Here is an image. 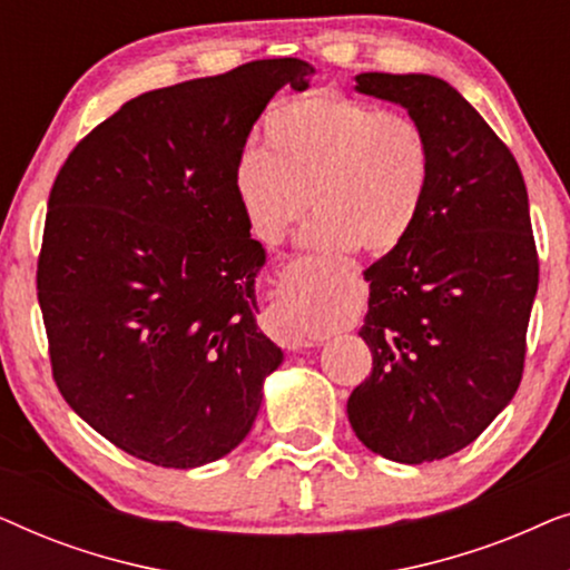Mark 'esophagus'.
Returning a JSON list of instances; mask_svg holds the SVG:
<instances>
[{
	"instance_id": "34e87169",
	"label": "esophagus",
	"mask_w": 570,
	"mask_h": 570,
	"mask_svg": "<svg viewBox=\"0 0 570 570\" xmlns=\"http://www.w3.org/2000/svg\"><path fill=\"white\" fill-rule=\"evenodd\" d=\"M324 285L314 275L291 269L283 279V298L269 308L267 330L279 345L311 347L324 337L322 330Z\"/></svg>"
}]
</instances>
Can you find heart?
<instances>
[{"label":"heart","mask_w":570,"mask_h":570,"mask_svg":"<svg viewBox=\"0 0 570 570\" xmlns=\"http://www.w3.org/2000/svg\"><path fill=\"white\" fill-rule=\"evenodd\" d=\"M262 147H244L233 163V191L248 228L279 244L306 215L318 248L355 246L386 254L402 244L423 213L433 176L425 129L402 111L316 90L264 116Z\"/></svg>","instance_id":"1"}]
</instances>
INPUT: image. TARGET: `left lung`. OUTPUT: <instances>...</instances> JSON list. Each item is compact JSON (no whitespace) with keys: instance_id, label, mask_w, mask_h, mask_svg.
<instances>
[{"instance_id":"1","label":"left lung","mask_w":570,"mask_h":570,"mask_svg":"<svg viewBox=\"0 0 570 570\" xmlns=\"http://www.w3.org/2000/svg\"><path fill=\"white\" fill-rule=\"evenodd\" d=\"M425 129L433 176L400 246L365 269L373 371L347 417L373 454L423 464L472 443L517 394L540 283L521 168L488 121L431 75H357Z\"/></svg>"}]
</instances>
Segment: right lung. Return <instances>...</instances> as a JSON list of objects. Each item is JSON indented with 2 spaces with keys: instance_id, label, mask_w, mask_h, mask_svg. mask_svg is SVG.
Returning <instances> with one entry per match:
<instances>
[{
  "instance_id": "right-lung-1",
  "label": "right lung",
  "mask_w": 570,
  "mask_h": 570,
  "mask_svg": "<svg viewBox=\"0 0 570 570\" xmlns=\"http://www.w3.org/2000/svg\"><path fill=\"white\" fill-rule=\"evenodd\" d=\"M314 67L259 59L131 98L85 135L46 209L36 287L57 389L127 454L191 470L252 431L283 353L256 330L264 248L233 163Z\"/></svg>"
}]
</instances>
